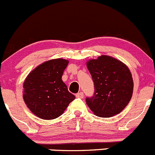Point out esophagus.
I'll list each match as a JSON object with an SVG mask.
<instances>
[{"label":"esophagus","instance_id":"esophagus-1","mask_svg":"<svg viewBox=\"0 0 155 155\" xmlns=\"http://www.w3.org/2000/svg\"><path fill=\"white\" fill-rule=\"evenodd\" d=\"M76 97L79 98H84V93L83 92H79V93L76 94Z\"/></svg>","mask_w":155,"mask_h":155}]
</instances>
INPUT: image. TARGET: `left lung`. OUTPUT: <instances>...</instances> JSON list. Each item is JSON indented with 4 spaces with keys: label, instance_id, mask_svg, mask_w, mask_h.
I'll return each mask as SVG.
<instances>
[{
    "label": "left lung",
    "instance_id": "1",
    "mask_svg": "<svg viewBox=\"0 0 155 155\" xmlns=\"http://www.w3.org/2000/svg\"><path fill=\"white\" fill-rule=\"evenodd\" d=\"M95 85V94L87 105L97 116L108 118L122 112L131 99L132 74L125 63L107 55L87 62Z\"/></svg>",
    "mask_w": 155,
    "mask_h": 155
}]
</instances>
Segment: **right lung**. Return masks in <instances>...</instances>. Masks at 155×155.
<instances>
[{
  "mask_svg": "<svg viewBox=\"0 0 155 155\" xmlns=\"http://www.w3.org/2000/svg\"><path fill=\"white\" fill-rule=\"evenodd\" d=\"M68 60L53 59L39 65L23 84V99L34 115L45 120L61 116L75 96L62 80Z\"/></svg>",
  "mask_w": 155,
  "mask_h": 155,
  "instance_id": "1",
  "label": "right lung"
}]
</instances>
